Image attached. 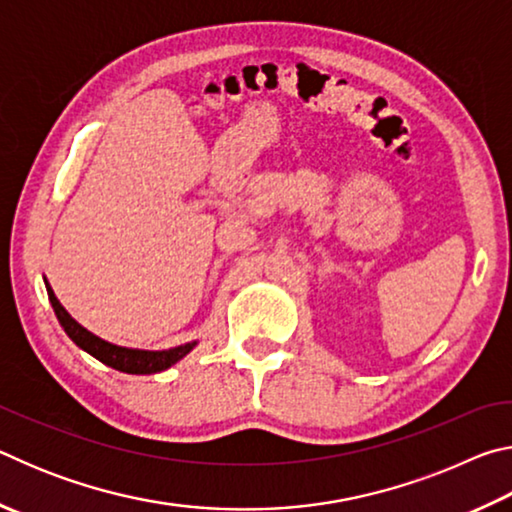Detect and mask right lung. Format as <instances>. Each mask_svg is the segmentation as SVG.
I'll list each match as a JSON object with an SVG mask.
<instances>
[{
  "mask_svg": "<svg viewBox=\"0 0 512 512\" xmlns=\"http://www.w3.org/2000/svg\"><path fill=\"white\" fill-rule=\"evenodd\" d=\"M47 293H49V302L56 311L58 323L63 325L69 339H72L81 350L92 354L94 359H99L106 366L115 368L119 372H128V375H153V372H162L171 368L173 363L180 361L185 354L192 352L196 343H185L178 345V348L171 350H131V348H121V345H112L108 341L99 339L92 332H88L83 325L76 323V320L67 314L65 307L60 305L58 298L54 296V291L47 284Z\"/></svg>",
  "mask_w": 512,
  "mask_h": 512,
  "instance_id": "right-lung-1",
  "label": "right lung"
}]
</instances>
